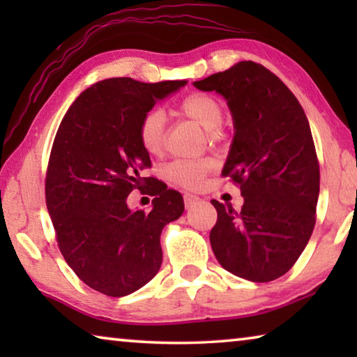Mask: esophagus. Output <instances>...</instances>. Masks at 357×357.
<instances>
[{
	"label": "esophagus",
	"instance_id": "1",
	"mask_svg": "<svg viewBox=\"0 0 357 357\" xmlns=\"http://www.w3.org/2000/svg\"><path fill=\"white\" fill-rule=\"evenodd\" d=\"M198 200H200V198H198L197 195H190V193H184V206H185L187 209L192 208L193 204H197Z\"/></svg>",
	"mask_w": 357,
	"mask_h": 357
}]
</instances>
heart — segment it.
I'll return each instance as SVG.
<instances>
[{
	"instance_id": "b5f03b06",
	"label": "heart",
	"mask_w": 357,
	"mask_h": 357,
	"mask_svg": "<svg viewBox=\"0 0 357 357\" xmlns=\"http://www.w3.org/2000/svg\"><path fill=\"white\" fill-rule=\"evenodd\" d=\"M178 114L192 121L208 132L211 142H217L222 137L223 112L220 102L204 93H190L179 102ZM138 140L142 148L149 155L159 157L165 153L167 129L165 118L162 112L151 110L140 121L138 126ZM214 170V162L211 159L178 160L165 168L167 178L173 184L184 189L195 190L202 187L203 179Z\"/></svg>"
}]
</instances>
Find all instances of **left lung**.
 Returning a JSON list of instances; mask_svg holds the SVG:
<instances>
[{"mask_svg":"<svg viewBox=\"0 0 357 357\" xmlns=\"http://www.w3.org/2000/svg\"><path fill=\"white\" fill-rule=\"evenodd\" d=\"M227 99L234 137L222 176L241 189V211L213 200L217 261L250 282H271L298 261L317 220L319 164L299 100L264 66L241 61L193 82Z\"/></svg>","mask_w":357,"mask_h":357,"instance_id":"left-lung-1","label":"left lung"}]
</instances>
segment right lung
Masks as SVG:
<instances>
[{"instance_id": "right-lung-1", "label": "right lung", "mask_w": 357, "mask_h": 357, "mask_svg": "<svg viewBox=\"0 0 357 357\" xmlns=\"http://www.w3.org/2000/svg\"><path fill=\"white\" fill-rule=\"evenodd\" d=\"M185 83L102 80L75 99L53 142L45 202L58 247L78 279L112 298L137 291L159 273L162 229L184 211L179 192L142 176L151 160L138 126ZM143 186L155 197L149 213L127 206L128 193Z\"/></svg>"}]
</instances>
